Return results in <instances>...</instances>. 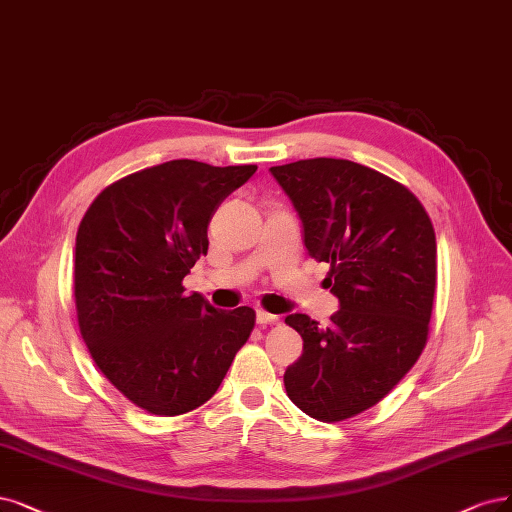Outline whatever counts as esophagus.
Segmentation results:
<instances>
[{
  "label": "esophagus",
  "instance_id": "1",
  "mask_svg": "<svg viewBox=\"0 0 512 512\" xmlns=\"http://www.w3.org/2000/svg\"><path fill=\"white\" fill-rule=\"evenodd\" d=\"M256 322L264 328L269 324H279V315H273V313H267V311H256Z\"/></svg>",
  "mask_w": 512,
  "mask_h": 512
}]
</instances>
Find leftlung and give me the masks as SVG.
Instances as JSON below:
<instances>
[{"label":"left lung","instance_id":"8db88e82","mask_svg":"<svg viewBox=\"0 0 512 512\" xmlns=\"http://www.w3.org/2000/svg\"><path fill=\"white\" fill-rule=\"evenodd\" d=\"M271 173L298 211L309 256L330 264L326 284L341 307L326 328L305 313L286 317L303 337V356L286 368L284 385L298 409L332 424L375 407L424 351L434 226L409 188L343 158Z\"/></svg>","mask_w":512,"mask_h":512}]
</instances>
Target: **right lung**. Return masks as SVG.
<instances>
[{"mask_svg": "<svg viewBox=\"0 0 512 512\" xmlns=\"http://www.w3.org/2000/svg\"><path fill=\"white\" fill-rule=\"evenodd\" d=\"M256 165L169 161L127 175L86 209L76 235L78 326L95 364L139 409L201 407L250 339V307L220 311L182 281L207 254L218 205Z\"/></svg>", "mask_w": 512, "mask_h": 512, "instance_id": "right-lung-1", "label": "right lung"}]
</instances>
